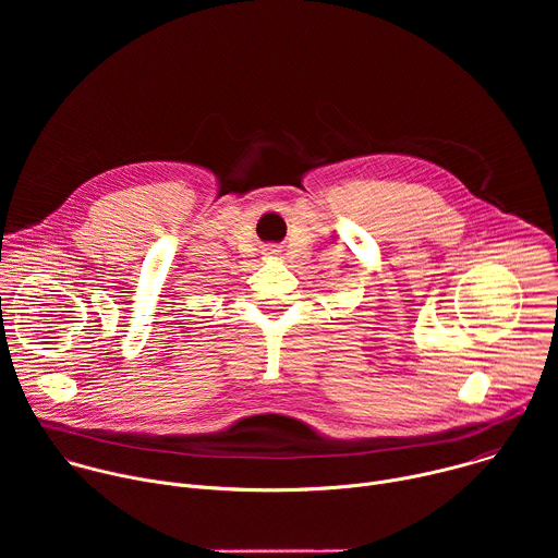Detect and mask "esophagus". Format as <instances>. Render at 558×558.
I'll use <instances>...</instances> for the list:
<instances>
[{
  "instance_id": "34e87169",
  "label": "esophagus",
  "mask_w": 558,
  "mask_h": 558,
  "mask_svg": "<svg viewBox=\"0 0 558 558\" xmlns=\"http://www.w3.org/2000/svg\"><path fill=\"white\" fill-rule=\"evenodd\" d=\"M276 252H278V250H269V254H276Z\"/></svg>"
}]
</instances>
